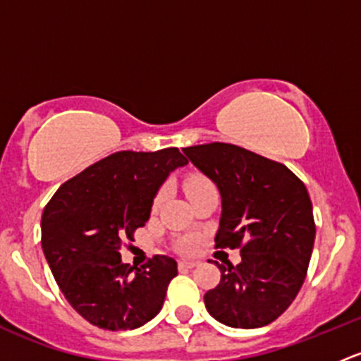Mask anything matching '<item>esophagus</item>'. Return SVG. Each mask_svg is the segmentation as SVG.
I'll return each instance as SVG.
<instances>
[{
	"mask_svg": "<svg viewBox=\"0 0 361 361\" xmlns=\"http://www.w3.org/2000/svg\"><path fill=\"white\" fill-rule=\"evenodd\" d=\"M197 265V260H192V258H183V260H180V267L183 269H192Z\"/></svg>",
	"mask_w": 361,
	"mask_h": 361,
	"instance_id": "1",
	"label": "esophagus"
}]
</instances>
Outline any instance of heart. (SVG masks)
Here are the masks:
<instances>
[{
    "mask_svg": "<svg viewBox=\"0 0 361 361\" xmlns=\"http://www.w3.org/2000/svg\"><path fill=\"white\" fill-rule=\"evenodd\" d=\"M207 185H211V181L207 180V178L199 176V174H194V176H188L187 180H185V190H187V194L190 195V194H194V192H197V190H201V188L207 187ZM162 197H164V192H160L157 197H155V202H154L155 207L159 206L160 201H162Z\"/></svg>",
    "mask_w": 361,
    "mask_h": 361,
    "instance_id": "obj_1",
    "label": "heart"
}]
</instances>
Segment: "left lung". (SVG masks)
Here are the masks:
<instances>
[{
  "label": "left lung",
  "instance_id": "obj_1",
  "mask_svg": "<svg viewBox=\"0 0 361 361\" xmlns=\"http://www.w3.org/2000/svg\"><path fill=\"white\" fill-rule=\"evenodd\" d=\"M221 195L214 248H241L238 265L204 295L207 312L234 329L274 322L297 297L311 260L316 225L307 188L276 160L228 143L183 148Z\"/></svg>",
  "mask_w": 361,
  "mask_h": 361
}]
</instances>
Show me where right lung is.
Masks as SVG:
<instances>
[{
	"label": "right lung",
	"instance_id": "obj_1",
	"mask_svg": "<svg viewBox=\"0 0 361 361\" xmlns=\"http://www.w3.org/2000/svg\"><path fill=\"white\" fill-rule=\"evenodd\" d=\"M178 148L116 152L57 188L42 214V248L71 307L99 329L134 330L159 314L178 264L155 255L141 269L120 250L145 227Z\"/></svg>",
	"mask_w": 361,
	"mask_h": 361
}]
</instances>
